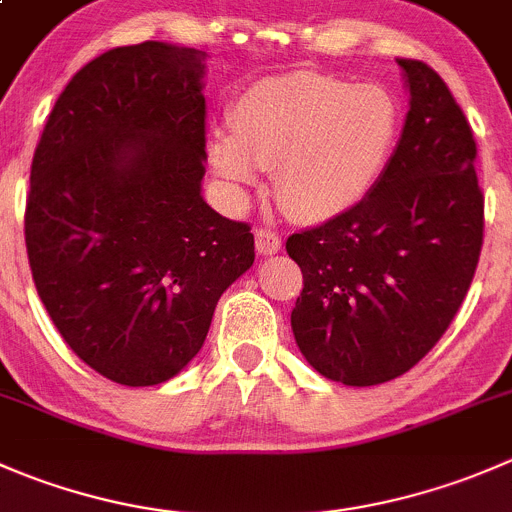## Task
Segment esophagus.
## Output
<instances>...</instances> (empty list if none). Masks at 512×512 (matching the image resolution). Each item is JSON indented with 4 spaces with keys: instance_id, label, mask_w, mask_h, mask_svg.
I'll return each instance as SVG.
<instances>
[{
    "instance_id": "34e87169",
    "label": "esophagus",
    "mask_w": 512,
    "mask_h": 512,
    "mask_svg": "<svg viewBox=\"0 0 512 512\" xmlns=\"http://www.w3.org/2000/svg\"><path fill=\"white\" fill-rule=\"evenodd\" d=\"M255 245H257V252H260L262 257H270V255H275V252H280L282 237L277 235V232L267 230V227H260V230L255 232Z\"/></svg>"
}]
</instances>
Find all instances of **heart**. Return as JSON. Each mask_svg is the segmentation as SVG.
<instances>
[{
	"label": "heart",
	"instance_id": "b5f03b06",
	"mask_svg": "<svg viewBox=\"0 0 512 512\" xmlns=\"http://www.w3.org/2000/svg\"><path fill=\"white\" fill-rule=\"evenodd\" d=\"M400 104L382 84L292 72L252 84L232 107V135L215 130L207 157L235 195L260 170L300 220H330L360 205L393 157Z\"/></svg>",
	"mask_w": 512,
	"mask_h": 512
}]
</instances>
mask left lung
<instances>
[{
    "label": "left lung",
    "mask_w": 512,
    "mask_h": 512,
    "mask_svg": "<svg viewBox=\"0 0 512 512\" xmlns=\"http://www.w3.org/2000/svg\"><path fill=\"white\" fill-rule=\"evenodd\" d=\"M398 67L410 109L377 185L352 210L287 237L302 270L297 347L322 377L352 388L395 380L433 350L483 247L468 119L435 69Z\"/></svg>",
    "instance_id": "left-lung-1"
}]
</instances>
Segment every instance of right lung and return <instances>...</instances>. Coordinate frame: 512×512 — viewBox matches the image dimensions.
I'll return each instance as SVG.
<instances>
[{
  "mask_svg": "<svg viewBox=\"0 0 512 512\" xmlns=\"http://www.w3.org/2000/svg\"><path fill=\"white\" fill-rule=\"evenodd\" d=\"M207 52L117 47L84 64L29 177V267L54 327L107 380L147 388L205 345L255 237L202 197Z\"/></svg>",
  "mask_w": 512,
  "mask_h": 512,
  "instance_id": "right-lung-1",
  "label": "right lung"
}]
</instances>
